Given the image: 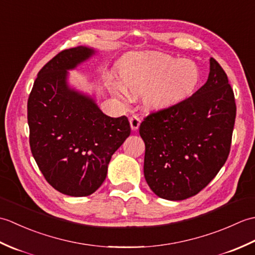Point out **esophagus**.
Returning a JSON list of instances; mask_svg holds the SVG:
<instances>
[{"label":"esophagus","instance_id":"1","mask_svg":"<svg viewBox=\"0 0 255 255\" xmlns=\"http://www.w3.org/2000/svg\"><path fill=\"white\" fill-rule=\"evenodd\" d=\"M129 123H130L131 130L132 131H136L137 129L139 128L140 123H141V121H140V118L137 115H132L130 118H129Z\"/></svg>","mask_w":255,"mask_h":255}]
</instances>
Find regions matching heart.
<instances>
[{"instance_id": "1", "label": "heart", "mask_w": 255, "mask_h": 255, "mask_svg": "<svg viewBox=\"0 0 255 255\" xmlns=\"http://www.w3.org/2000/svg\"><path fill=\"white\" fill-rule=\"evenodd\" d=\"M202 80L200 69L188 59L161 52L136 53L125 61L123 84L116 95L124 102L132 95L145 93L144 103L153 110H163L185 101L194 94Z\"/></svg>"}]
</instances>
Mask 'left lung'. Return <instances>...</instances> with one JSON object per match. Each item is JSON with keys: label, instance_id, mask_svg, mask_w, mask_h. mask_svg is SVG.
I'll list each match as a JSON object with an SVG mask.
<instances>
[{"label": "left lung", "instance_id": "left-lung-1", "mask_svg": "<svg viewBox=\"0 0 255 255\" xmlns=\"http://www.w3.org/2000/svg\"><path fill=\"white\" fill-rule=\"evenodd\" d=\"M202 88L178 104L150 114L140 125L145 144L143 173L156 196L192 197L226 163L236 119L234 91L224 69L210 58Z\"/></svg>", "mask_w": 255, "mask_h": 255}]
</instances>
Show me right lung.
Instances as JSON below:
<instances>
[{"label":"right lung","mask_w":255,"mask_h":255,"mask_svg":"<svg viewBox=\"0 0 255 255\" xmlns=\"http://www.w3.org/2000/svg\"><path fill=\"white\" fill-rule=\"evenodd\" d=\"M95 52L85 46L59 52L38 72L27 103L32 156L53 188L74 197L102 185L112 155L130 134L126 116L105 115L94 97L68 83L69 70Z\"/></svg>","instance_id":"1"}]
</instances>
